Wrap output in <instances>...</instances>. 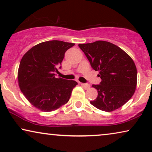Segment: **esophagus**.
Listing matches in <instances>:
<instances>
[{
  "mask_svg": "<svg viewBox=\"0 0 152 152\" xmlns=\"http://www.w3.org/2000/svg\"><path fill=\"white\" fill-rule=\"evenodd\" d=\"M81 85H82V86H84L86 89H88L89 88H90V85H89L88 84H84V83H81Z\"/></svg>",
  "mask_w": 152,
  "mask_h": 152,
  "instance_id": "esophagus-1",
  "label": "esophagus"
}]
</instances>
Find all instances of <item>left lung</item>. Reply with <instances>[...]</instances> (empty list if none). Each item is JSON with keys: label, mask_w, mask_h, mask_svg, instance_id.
<instances>
[{"label": "left lung", "mask_w": 152, "mask_h": 152, "mask_svg": "<svg viewBox=\"0 0 152 152\" xmlns=\"http://www.w3.org/2000/svg\"><path fill=\"white\" fill-rule=\"evenodd\" d=\"M90 62L98 71L99 84H93L98 92L91 104L97 109L107 112L121 107L129 100L136 90L137 70L130 56L113 43L97 41L79 44Z\"/></svg>", "instance_id": "obj_1"}]
</instances>
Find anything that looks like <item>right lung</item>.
Masks as SVG:
<instances>
[{
    "label": "right lung",
    "instance_id": "add662e5",
    "mask_svg": "<svg viewBox=\"0 0 152 152\" xmlns=\"http://www.w3.org/2000/svg\"><path fill=\"white\" fill-rule=\"evenodd\" d=\"M75 43L53 40L39 43L20 60L18 84L27 99L45 112L55 111L69 100L77 82L56 78L65 53Z\"/></svg>",
    "mask_w": 152,
    "mask_h": 152
}]
</instances>
